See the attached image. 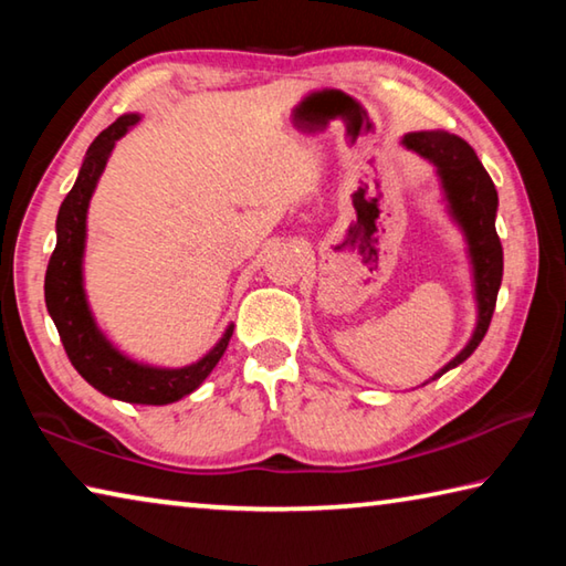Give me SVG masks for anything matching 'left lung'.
<instances>
[{"label": "left lung", "instance_id": "obj_1", "mask_svg": "<svg viewBox=\"0 0 566 566\" xmlns=\"http://www.w3.org/2000/svg\"><path fill=\"white\" fill-rule=\"evenodd\" d=\"M405 147L415 149L417 155L429 161H434L439 177H442V187L447 191L452 214L457 222L462 224L467 234L469 254H472L474 264L479 322L467 347L437 375L442 377L444 371L457 367V364H462L469 354L479 347V342L484 339L486 329H490L504 272V252L500 234H496L494 227L500 199H496L492 177L486 175V169L474 155V149L469 147L464 139L454 137V134L411 132L405 137Z\"/></svg>", "mask_w": 566, "mask_h": 566}]
</instances>
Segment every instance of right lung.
I'll use <instances>...</instances> for the list:
<instances>
[{
  "instance_id": "obj_1",
  "label": "right lung",
  "mask_w": 566,
  "mask_h": 566,
  "mask_svg": "<svg viewBox=\"0 0 566 566\" xmlns=\"http://www.w3.org/2000/svg\"><path fill=\"white\" fill-rule=\"evenodd\" d=\"M137 114H124L90 145L80 177H76L72 191L60 207V214H56V247L50 264H46L44 300L56 332H60L66 357L94 389L112 399L132 401V405H169V401L187 397L202 385L209 371L217 367V361L222 359L234 327H229L217 347L197 364L181 369L145 367V364L124 357L102 337L82 290V254L92 191L97 187L104 165H107L114 142L132 124H137Z\"/></svg>"
}]
</instances>
